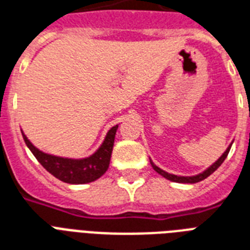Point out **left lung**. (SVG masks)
Listing matches in <instances>:
<instances>
[{
  "instance_id": "1",
  "label": "left lung",
  "mask_w": 250,
  "mask_h": 250,
  "mask_svg": "<svg viewBox=\"0 0 250 250\" xmlns=\"http://www.w3.org/2000/svg\"><path fill=\"white\" fill-rule=\"evenodd\" d=\"M232 146V144H231ZM231 146L227 148V150L224 152L222 155V157L216 161V163H214L211 167H208V169H206L203 173H201V174H197V176H193V177H180V176H174V174H169V173H167V171H164L163 169H160L159 167H156L155 164L150 161V165H152V167L155 169L159 174H161L163 177H165L167 180L169 181H173V182H180V184H197V182H199V181H203L206 180L207 177L209 176V174H212L216 169H218L220 165L223 164V161L227 159V156H228V153H229V149H231Z\"/></svg>"
}]
</instances>
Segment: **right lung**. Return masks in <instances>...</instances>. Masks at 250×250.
<instances>
[{
  "label": "right lung",
  "mask_w": 250,
  "mask_h": 250,
  "mask_svg": "<svg viewBox=\"0 0 250 250\" xmlns=\"http://www.w3.org/2000/svg\"><path fill=\"white\" fill-rule=\"evenodd\" d=\"M117 129L118 125H114L107 132L104 142L97 149V152L93 153L90 157L81 160L64 159V157L47 155V153L42 152L32 146L30 140L24 136V133H22V135H23L26 146L30 148L32 155L35 156L36 160L42 164V167H44L45 170L49 171L52 176H55L57 180L62 181V182L81 185L98 180L101 176H104L106 173L108 165H110Z\"/></svg>",
  "instance_id": "add662e5"
}]
</instances>
